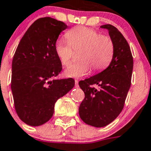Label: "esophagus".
Segmentation results:
<instances>
[{
	"label": "esophagus",
	"mask_w": 151,
	"mask_h": 151,
	"mask_svg": "<svg viewBox=\"0 0 151 151\" xmlns=\"http://www.w3.org/2000/svg\"><path fill=\"white\" fill-rule=\"evenodd\" d=\"M79 86V85H78V80H75V87L76 88H77Z\"/></svg>",
	"instance_id": "1"
}]
</instances>
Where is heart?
I'll return each mask as SVG.
<instances>
[{"label":"heart","mask_w":151,"mask_h":151,"mask_svg":"<svg viewBox=\"0 0 151 151\" xmlns=\"http://www.w3.org/2000/svg\"><path fill=\"white\" fill-rule=\"evenodd\" d=\"M65 39H58L55 50L62 65L69 64L74 50H80L78 63L71 64L64 71L65 77H83L92 68L99 71L106 68L114 56V46L109 37L100 35L97 31L86 26H77L65 34Z\"/></svg>","instance_id":"b5f03b06"}]
</instances>
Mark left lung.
Wrapping results in <instances>:
<instances>
[{
  "label": "left lung",
  "mask_w": 151,
  "mask_h": 151,
  "mask_svg": "<svg viewBox=\"0 0 151 151\" xmlns=\"http://www.w3.org/2000/svg\"><path fill=\"white\" fill-rule=\"evenodd\" d=\"M108 31L114 46L111 63L101 72L79 82L85 98L79 108V115L87 125L96 128L112 122L122 111L131 87L134 60L128 42L121 32L111 24L102 25ZM96 84L97 90L91 87Z\"/></svg>",
  "instance_id": "obj_1"
}]
</instances>
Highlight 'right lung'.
<instances>
[{
    "mask_svg": "<svg viewBox=\"0 0 151 151\" xmlns=\"http://www.w3.org/2000/svg\"><path fill=\"white\" fill-rule=\"evenodd\" d=\"M67 27L52 17L39 18L17 46L12 65L11 88L17 116L26 125L40 126L47 122L57 100L74 88V79H54L62 70L55 42Z\"/></svg>",
    "mask_w": 151,
    "mask_h": 151,
    "instance_id": "obj_1",
    "label": "right lung"
}]
</instances>
